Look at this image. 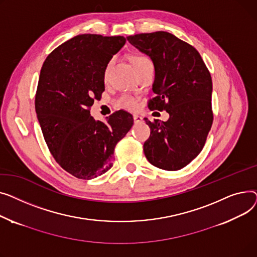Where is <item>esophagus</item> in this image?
I'll return each instance as SVG.
<instances>
[{
	"mask_svg": "<svg viewBox=\"0 0 257 257\" xmlns=\"http://www.w3.org/2000/svg\"><path fill=\"white\" fill-rule=\"evenodd\" d=\"M134 121L135 123H140L143 121V118L139 115H134Z\"/></svg>",
	"mask_w": 257,
	"mask_h": 257,
	"instance_id": "34e87169",
	"label": "esophagus"
}]
</instances>
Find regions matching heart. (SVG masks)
Listing matches in <instances>:
<instances>
[{"instance_id":"1","label":"heart","mask_w":257,"mask_h":257,"mask_svg":"<svg viewBox=\"0 0 257 257\" xmlns=\"http://www.w3.org/2000/svg\"><path fill=\"white\" fill-rule=\"evenodd\" d=\"M147 61H150V60L144 56V55H135L133 58H132V62L134 64L135 67H137L138 65L144 63V62H147ZM113 62V60H110L109 63L107 64V67H105V70H104V74L107 75L110 67H111V64ZM115 105L117 108H122V109H127V110H133L136 108V105H137V100H136V98L127 93H123L121 95H119L116 100H115Z\"/></svg>"}]
</instances>
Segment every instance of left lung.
<instances>
[{"instance_id":"left-lung-1","label":"left lung","mask_w":257,"mask_h":257,"mask_svg":"<svg viewBox=\"0 0 257 257\" xmlns=\"http://www.w3.org/2000/svg\"><path fill=\"white\" fill-rule=\"evenodd\" d=\"M127 40L155 65L156 96L148 100L149 110L170 115L165 122L144 118L150 127L145 157L160 169H182L200 154L213 124L212 77L198 51L171 33L136 34Z\"/></svg>"}]
</instances>
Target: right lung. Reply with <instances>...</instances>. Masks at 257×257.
<instances>
[{"mask_svg":"<svg viewBox=\"0 0 257 257\" xmlns=\"http://www.w3.org/2000/svg\"><path fill=\"white\" fill-rule=\"evenodd\" d=\"M125 41L123 36H74L41 67L35 110L43 138L56 162L77 178H95L111 169L116 144L134 124L124 110L105 123L90 115L104 91L105 67Z\"/></svg>","mask_w":257,"mask_h":257,"instance_id":"obj_1","label":"right lung"}]
</instances>
